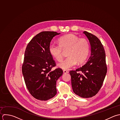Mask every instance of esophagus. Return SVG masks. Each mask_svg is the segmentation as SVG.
I'll use <instances>...</instances> for the list:
<instances>
[{
  "instance_id": "1",
  "label": "esophagus",
  "mask_w": 120,
  "mask_h": 120,
  "mask_svg": "<svg viewBox=\"0 0 120 120\" xmlns=\"http://www.w3.org/2000/svg\"><path fill=\"white\" fill-rule=\"evenodd\" d=\"M63 72H64V73H69V71H67L66 70H64Z\"/></svg>"
}]
</instances>
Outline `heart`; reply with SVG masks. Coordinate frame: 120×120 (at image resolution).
Returning <instances> with one entry per match:
<instances>
[{"mask_svg":"<svg viewBox=\"0 0 120 120\" xmlns=\"http://www.w3.org/2000/svg\"><path fill=\"white\" fill-rule=\"evenodd\" d=\"M59 45L50 44L49 52L57 61H61L64 52L68 57L57 64L58 67L69 70L77 63L81 64L87 59L89 52V44L85 38H79L74 34H67L58 39Z\"/></svg>","mask_w":120,"mask_h":120,"instance_id":"b5f03b06","label":"heart"}]
</instances>
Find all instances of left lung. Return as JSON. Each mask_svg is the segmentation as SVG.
<instances>
[{"mask_svg": "<svg viewBox=\"0 0 120 120\" xmlns=\"http://www.w3.org/2000/svg\"><path fill=\"white\" fill-rule=\"evenodd\" d=\"M91 46V56L82 67L71 71V86L77 95L88 98L95 95L100 90L104 80L107 67L106 54L100 40L94 35L84 31Z\"/></svg>", "mask_w": 120, "mask_h": 120, "instance_id": "left-lung-1", "label": "left lung"}]
</instances>
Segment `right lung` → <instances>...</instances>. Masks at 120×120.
Wrapping results in <instances>:
<instances>
[{
	"instance_id": "1",
	"label": "right lung",
	"mask_w": 120,
	"mask_h": 120,
	"mask_svg": "<svg viewBox=\"0 0 120 120\" xmlns=\"http://www.w3.org/2000/svg\"><path fill=\"white\" fill-rule=\"evenodd\" d=\"M53 31H43L36 35L27 44L24 55L22 71L26 86L35 99L47 101L56 94V82L63 75V70L56 66L49 52L53 38L59 35Z\"/></svg>"
}]
</instances>
